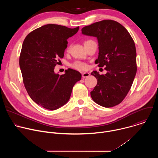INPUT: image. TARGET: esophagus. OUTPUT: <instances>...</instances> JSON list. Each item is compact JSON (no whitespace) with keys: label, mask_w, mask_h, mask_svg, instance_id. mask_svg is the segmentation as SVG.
Here are the masks:
<instances>
[{"label":"esophagus","mask_w":158,"mask_h":158,"mask_svg":"<svg viewBox=\"0 0 158 158\" xmlns=\"http://www.w3.org/2000/svg\"><path fill=\"white\" fill-rule=\"evenodd\" d=\"M90 76V74L89 73H84L82 74V78H85V77H87Z\"/></svg>","instance_id":"1"}]
</instances>
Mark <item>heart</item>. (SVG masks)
<instances>
[{"label": "heart", "mask_w": 158, "mask_h": 158, "mask_svg": "<svg viewBox=\"0 0 158 158\" xmlns=\"http://www.w3.org/2000/svg\"><path fill=\"white\" fill-rule=\"evenodd\" d=\"M87 41H89V40L85 41L84 44ZM71 67H73V68H74L77 70H79V71H84V70H85L87 69V65L85 63L82 62H79V61H76V62H74L73 64H72Z\"/></svg>", "instance_id": "1"}]
</instances>
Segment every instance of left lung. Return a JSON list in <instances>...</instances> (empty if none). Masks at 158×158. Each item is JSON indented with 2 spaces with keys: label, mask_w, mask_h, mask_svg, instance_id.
I'll return each instance as SVG.
<instances>
[{
  "label": "left lung",
  "mask_w": 158,
  "mask_h": 158,
  "mask_svg": "<svg viewBox=\"0 0 158 158\" xmlns=\"http://www.w3.org/2000/svg\"><path fill=\"white\" fill-rule=\"evenodd\" d=\"M81 31L84 35L97 37L99 56L95 63L107 71L104 75L96 71L91 73L98 79L91 98L101 106H115L127 94L136 74L134 42L127 29L112 20L95 22Z\"/></svg>",
  "instance_id": "8db88e82"
}]
</instances>
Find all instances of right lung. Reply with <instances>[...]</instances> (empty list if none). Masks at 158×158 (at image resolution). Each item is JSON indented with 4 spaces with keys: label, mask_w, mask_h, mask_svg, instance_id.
Listing matches in <instances>:
<instances>
[{
    "label": "right lung",
    "mask_w": 158,
    "mask_h": 158,
    "mask_svg": "<svg viewBox=\"0 0 158 158\" xmlns=\"http://www.w3.org/2000/svg\"><path fill=\"white\" fill-rule=\"evenodd\" d=\"M79 29L47 24L29 33L22 44L19 65L24 86L32 101L45 109L56 110L66 104L81 79V73L72 69L60 76L54 71L64 57L67 39Z\"/></svg>",
    "instance_id": "right-lung-1"
}]
</instances>
